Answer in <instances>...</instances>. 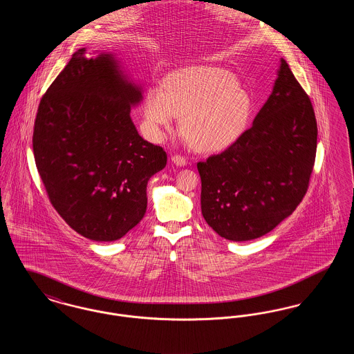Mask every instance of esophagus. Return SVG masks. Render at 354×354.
<instances>
[{"mask_svg": "<svg viewBox=\"0 0 354 354\" xmlns=\"http://www.w3.org/2000/svg\"><path fill=\"white\" fill-rule=\"evenodd\" d=\"M171 160H172L174 165H176V166H179V167H183V166L187 165V160H185V156H182V155H174V156L171 158Z\"/></svg>", "mask_w": 354, "mask_h": 354, "instance_id": "34e87169", "label": "esophagus"}]
</instances>
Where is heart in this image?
I'll list each match as a JSON object with an SVG mask.
<instances>
[{
	"instance_id": "obj_1",
	"label": "heart",
	"mask_w": 354,
	"mask_h": 354,
	"mask_svg": "<svg viewBox=\"0 0 354 354\" xmlns=\"http://www.w3.org/2000/svg\"><path fill=\"white\" fill-rule=\"evenodd\" d=\"M250 114L251 100L235 77L212 66L180 68L169 74L163 87H149L145 100V123L152 140H162L180 115V127L199 151L231 146Z\"/></svg>"
}]
</instances>
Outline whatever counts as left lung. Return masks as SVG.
Instances as JSON below:
<instances>
[{
    "instance_id": "8db88e82",
    "label": "left lung",
    "mask_w": 354,
    "mask_h": 354,
    "mask_svg": "<svg viewBox=\"0 0 354 354\" xmlns=\"http://www.w3.org/2000/svg\"><path fill=\"white\" fill-rule=\"evenodd\" d=\"M316 147L312 102L281 58L272 94L252 127L225 151L198 163L203 218L232 241L268 234L303 201Z\"/></svg>"
}]
</instances>
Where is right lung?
<instances>
[{
  "instance_id": "right-lung-1",
  "label": "right lung",
  "mask_w": 354,
  "mask_h": 354,
  "mask_svg": "<svg viewBox=\"0 0 354 354\" xmlns=\"http://www.w3.org/2000/svg\"><path fill=\"white\" fill-rule=\"evenodd\" d=\"M142 88L111 54L75 51L39 102L35 166L49 201L80 235L114 241L143 219L147 183L167 153L138 134L131 106Z\"/></svg>"
}]
</instances>
